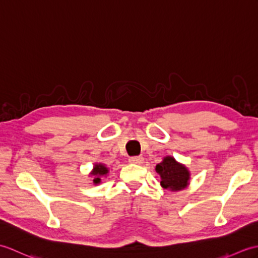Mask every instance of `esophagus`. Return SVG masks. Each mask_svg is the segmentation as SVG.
<instances>
[{
	"instance_id": "obj_1",
	"label": "esophagus",
	"mask_w": 258,
	"mask_h": 258,
	"mask_svg": "<svg viewBox=\"0 0 258 258\" xmlns=\"http://www.w3.org/2000/svg\"><path fill=\"white\" fill-rule=\"evenodd\" d=\"M128 162L132 164H138V165H141V164L144 162V158L142 156H132L128 158Z\"/></svg>"
}]
</instances>
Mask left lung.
I'll use <instances>...</instances> for the list:
<instances>
[{
	"mask_svg": "<svg viewBox=\"0 0 258 258\" xmlns=\"http://www.w3.org/2000/svg\"><path fill=\"white\" fill-rule=\"evenodd\" d=\"M156 172L162 178L161 185L164 188L179 190L188 184L189 173L184 165H180L173 157L167 156L164 161L156 165Z\"/></svg>",
	"mask_w": 258,
	"mask_h": 258,
	"instance_id": "8db88e82",
	"label": "left lung"
}]
</instances>
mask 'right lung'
<instances>
[{
    "label": "right lung",
    "instance_id": "obj_1",
    "mask_svg": "<svg viewBox=\"0 0 258 258\" xmlns=\"http://www.w3.org/2000/svg\"><path fill=\"white\" fill-rule=\"evenodd\" d=\"M107 172H108V169L105 166L102 165V164H96L94 169H93V172H92V175H94V176H95V178H94V180H93V182H94L95 184L101 183L100 177L103 176V175L107 174Z\"/></svg>",
    "mask_w": 258,
    "mask_h": 258
}]
</instances>
